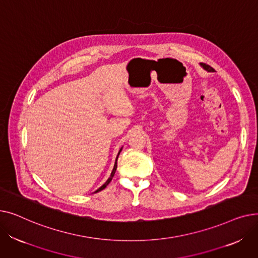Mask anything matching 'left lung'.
Here are the masks:
<instances>
[{
    "mask_svg": "<svg viewBox=\"0 0 258 258\" xmlns=\"http://www.w3.org/2000/svg\"><path fill=\"white\" fill-rule=\"evenodd\" d=\"M202 66H203V68H204V69H205V70H207L208 72H212V71H213V69H212V68H211L209 64L202 63Z\"/></svg>",
    "mask_w": 258,
    "mask_h": 258,
    "instance_id": "1",
    "label": "left lung"
}]
</instances>
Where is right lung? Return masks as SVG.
<instances>
[{"mask_svg": "<svg viewBox=\"0 0 258 258\" xmlns=\"http://www.w3.org/2000/svg\"><path fill=\"white\" fill-rule=\"evenodd\" d=\"M121 150L122 148H120V151H119V153H118V155H117V158H116V162H115V165H114V168H113V171H112V173H111V177L107 179V181L100 187V188H98L97 190H96V192H98V191H100V190H102V189H104L108 184H110V182L112 181V179H113V177H114V174H115V172H116V169H117V159H118V157H119V154H120V152H121Z\"/></svg>", "mask_w": 258, "mask_h": 258, "instance_id": "obj_1", "label": "right lung"}]
</instances>
